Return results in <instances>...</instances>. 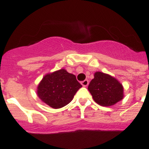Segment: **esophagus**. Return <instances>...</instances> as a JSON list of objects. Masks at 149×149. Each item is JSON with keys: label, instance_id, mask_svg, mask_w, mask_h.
I'll list each match as a JSON object with an SVG mask.
<instances>
[{"label": "esophagus", "instance_id": "34e87169", "mask_svg": "<svg viewBox=\"0 0 149 149\" xmlns=\"http://www.w3.org/2000/svg\"><path fill=\"white\" fill-rule=\"evenodd\" d=\"M81 84H82V86L86 87V86H88V84H89V81H88V79H85V80L82 81V82H81Z\"/></svg>", "mask_w": 149, "mask_h": 149}]
</instances>
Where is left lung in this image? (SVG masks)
Returning <instances> with one entry per match:
<instances>
[{
	"label": "left lung",
	"instance_id": "1",
	"mask_svg": "<svg viewBox=\"0 0 149 149\" xmlns=\"http://www.w3.org/2000/svg\"><path fill=\"white\" fill-rule=\"evenodd\" d=\"M94 101L103 107L114 105L123 98V87L115 78L97 72L88 88Z\"/></svg>",
	"mask_w": 149,
	"mask_h": 149
}]
</instances>
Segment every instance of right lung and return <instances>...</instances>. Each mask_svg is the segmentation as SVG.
Segmentation results:
<instances>
[{"instance_id":"1","label":"right lung","mask_w":149,"mask_h":149,"mask_svg":"<svg viewBox=\"0 0 149 149\" xmlns=\"http://www.w3.org/2000/svg\"><path fill=\"white\" fill-rule=\"evenodd\" d=\"M82 85L75 75L62 69L45 75L38 86V95L43 102L54 109L67 105Z\"/></svg>"}]
</instances>
